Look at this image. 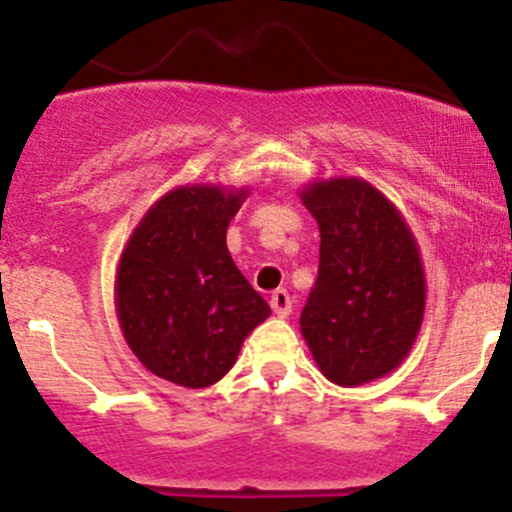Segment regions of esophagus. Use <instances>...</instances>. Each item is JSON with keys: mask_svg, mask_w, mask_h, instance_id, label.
Here are the masks:
<instances>
[{"mask_svg": "<svg viewBox=\"0 0 512 512\" xmlns=\"http://www.w3.org/2000/svg\"><path fill=\"white\" fill-rule=\"evenodd\" d=\"M271 308L273 313L278 315V318H288L293 310V300H291V293L283 291V288H278V291L271 293Z\"/></svg>", "mask_w": 512, "mask_h": 512, "instance_id": "1", "label": "esophagus"}]
</instances>
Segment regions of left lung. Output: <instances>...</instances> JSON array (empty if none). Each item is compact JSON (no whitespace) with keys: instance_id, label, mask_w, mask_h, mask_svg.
Here are the masks:
<instances>
[{"instance_id":"obj_1","label":"left lung","mask_w":512,"mask_h":512,"mask_svg":"<svg viewBox=\"0 0 512 512\" xmlns=\"http://www.w3.org/2000/svg\"><path fill=\"white\" fill-rule=\"evenodd\" d=\"M300 199L320 229L318 278L300 333L330 382L357 387L384 377L402 365L424 320L414 234L365 179H318Z\"/></svg>"}]
</instances>
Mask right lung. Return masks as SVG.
Masks as SVG:
<instances>
[{
	"instance_id": "right-lung-1",
	"label": "right lung",
	"mask_w": 512,
	"mask_h": 512,
	"mask_svg": "<svg viewBox=\"0 0 512 512\" xmlns=\"http://www.w3.org/2000/svg\"><path fill=\"white\" fill-rule=\"evenodd\" d=\"M249 189L177 187L125 244L115 310L135 357L157 377L202 389L234 367L246 335L271 315L226 249Z\"/></svg>"
}]
</instances>
